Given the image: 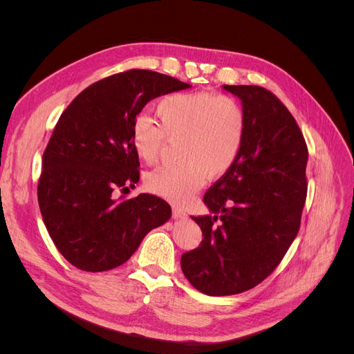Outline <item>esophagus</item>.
Here are the masks:
<instances>
[{
    "label": "esophagus",
    "mask_w": 354,
    "mask_h": 354,
    "mask_svg": "<svg viewBox=\"0 0 354 354\" xmlns=\"http://www.w3.org/2000/svg\"><path fill=\"white\" fill-rule=\"evenodd\" d=\"M173 217L174 218H185V217H187V214L185 209H181V208H173Z\"/></svg>",
    "instance_id": "esophagus-1"
}]
</instances>
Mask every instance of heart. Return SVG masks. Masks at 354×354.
Segmentation results:
<instances>
[{
  "instance_id": "obj_1",
  "label": "heart",
  "mask_w": 354,
  "mask_h": 354,
  "mask_svg": "<svg viewBox=\"0 0 354 354\" xmlns=\"http://www.w3.org/2000/svg\"><path fill=\"white\" fill-rule=\"evenodd\" d=\"M158 125L138 116L131 128L134 151L155 164L168 140H178V165L160 167L146 177L152 194L176 203L189 202L209 177L234 164L245 140L246 120L239 103L214 93L168 95L158 104Z\"/></svg>"
}]
</instances>
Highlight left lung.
Returning a JSON list of instances; mask_svg holds the SVG:
<instances>
[{
	"mask_svg": "<svg viewBox=\"0 0 354 354\" xmlns=\"http://www.w3.org/2000/svg\"><path fill=\"white\" fill-rule=\"evenodd\" d=\"M241 100L245 140L234 164L203 196L212 216L192 217L202 230L181 270L198 291L233 295L254 288L295 239L307 195V146L294 116L259 85H223Z\"/></svg>",
	"mask_w": 354,
	"mask_h": 354,
	"instance_id": "1",
	"label": "left lung"
}]
</instances>
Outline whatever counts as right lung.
<instances>
[{"label": "right lung", "mask_w": 354, "mask_h": 354, "mask_svg": "<svg viewBox=\"0 0 354 354\" xmlns=\"http://www.w3.org/2000/svg\"><path fill=\"white\" fill-rule=\"evenodd\" d=\"M190 84L131 69L91 84L59 118L42 155L38 203L60 254L85 272L124 264L146 234L171 217L153 195L115 198L134 185L138 155L131 128L147 102Z\"/></svg>", "instance_id": "add662e5"}]
</instances>
